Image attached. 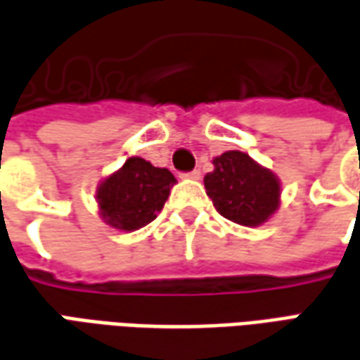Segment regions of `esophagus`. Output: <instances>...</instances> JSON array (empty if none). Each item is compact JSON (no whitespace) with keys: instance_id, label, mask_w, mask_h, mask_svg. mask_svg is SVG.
Masks as SVG:
<instances>
[{"instance_id":"obj_1","label":"esophagus","mask_w":360,"mask_h":360,"mask_svg":"<svg viewBox=\"0 0 360 360\" xmlns=\"http://www.w3.org/2000/svg\"><path fill=\"white\" fill-rule=\"evenodd\" d=\"M183 177H187V179H200V171L199 169H195V171H191V173H185Z\"/></svg>"}]
</instances>
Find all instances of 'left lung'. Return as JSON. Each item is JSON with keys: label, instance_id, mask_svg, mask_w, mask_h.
I'll list each match as a JSON object with an SVG mask.
<instances>
[{"label": "left lung", "instance_id": "1", "mask_svg": "<svg viewBox=\"0 0 360 360\" xmlns=\"http://www.w3.org/2000/svg\"><path fill=\"white\" fill-rule=\"evenodd\" d=\"M214 169L205 175V189L214 209L240 226H260L280 209L282 183L244 151H224L212 160Z\"/></svg>", "mask_w": 360, "mask_h": 360}]
</instances>
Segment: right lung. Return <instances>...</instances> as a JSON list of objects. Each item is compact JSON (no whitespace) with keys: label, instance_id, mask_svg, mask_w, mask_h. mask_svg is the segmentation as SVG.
Returning a JSON list of instances; mask_svg holds the SVG:
<instances>
[{"label":"right lung","instance_id":"add662e5","mask_svg":"<svg viewBox=\"0 0 360 360\" xmlns=\"http://www.w3.org/2000/svg\"><path fill=\"white\" fill-rule=\"evenodd\" d=\"M177 183L165 167H153L143 158H128L118 171L110 173L96 187L98 212L112 229L139 231L155 221L171 187Z\"/></svg>","mask_w":360,"mask_h":360}]
</instances>
